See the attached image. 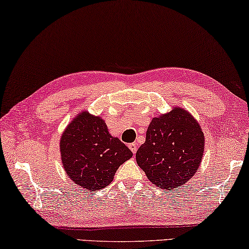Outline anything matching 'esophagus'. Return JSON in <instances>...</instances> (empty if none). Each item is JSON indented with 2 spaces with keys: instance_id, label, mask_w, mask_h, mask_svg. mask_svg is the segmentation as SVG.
<instances>
[{
  "instance_id": "obj_1",
  "label": "esophagus",
  "mask_w": 249,
  "mask_h": 249,
  "mask_svg": "<svg viewBox=\"0 0 249 249\" xmlns=\"http://www.w3.org/2000/svg\"><path fill=\"white\" fill-rule=\"evenodd\" d=\"M129 149L131 150L133 154H136L137 153V150H138V146H137L136 143H130L129 144Z\"/></svg>"
}]
</instances>
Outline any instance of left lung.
Instances as JSON below:
<instances>
[{
	"mask_svg": "<svg viewBox=\"0 0 249 249\" xmlns=\"http://www.w3.org/2000/svg\"><path fill=\"white\" fill-rule=\"evenodd\" d=\"M204 140L194 117L185 109L173 108L150 122L145 142L136 153L137 163L153 184L173 190L198 170Z\"/></svg>",
	"mask_w": 249,
	"mask_h": 249,
	"instance_id": "left-lung-1",
	"label": "left lung"
}]
</instances>
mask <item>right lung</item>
<instances>
[{
	"mask_svg": "<svg viewBox=\"0 0 249 249\" xmlns=\"http://www.w3.org/2000/svg\"><path fill=\"white\" fill-rule=\"evenodd\" d=\"M64 169L77 185L98 191L132 157L127 145L109 133L100 117L83 111L67 125L59 142Z\"/></svg>",
	"mask_w": 249,
	"mask_h": 249,
	"instance_id": "right-lung-1",
	"label": "right lung"
}]
</instances>
